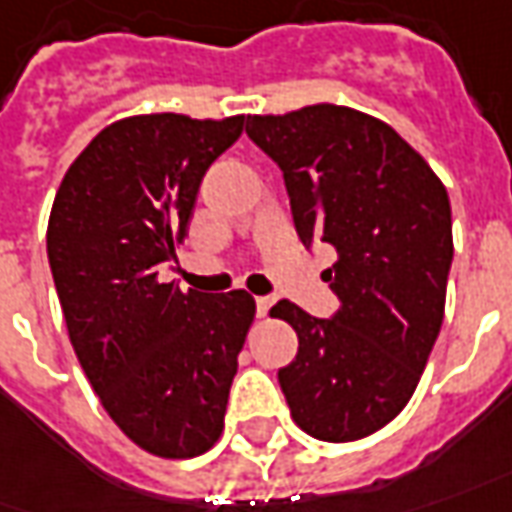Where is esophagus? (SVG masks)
<instances>
[{
  "label": "esophagus",
  "mask_w": 512,
  "mask_h": 512,
  "mask_svg": "<svg viewBox=\"0 0 512 512\" xmlns=\"http://www.w3.org/2000/svg\"><path fill=\"white\" fill-rule=\"evenodd\" d=\"M274 297H257V316H269Z\"/></svg>",
  "instance_id": "34e87169"
}]
</instances>
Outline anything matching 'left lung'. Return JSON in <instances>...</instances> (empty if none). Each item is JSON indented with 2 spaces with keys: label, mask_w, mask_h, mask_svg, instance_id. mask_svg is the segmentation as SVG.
I'll return each mask as SVG.
<instances>
[{
  "label": "left lung",
  "mask_w": 512,
  "mask_h": 512,
  "mask_svg": "<svg viewBox=\"0 0 512 512\" xmlns=\"http://www.w3.org/2000/svg\"><path fill=\"white\" fill-rule=\"evenodd\" d=\"M246 134L280 165L302 243L336 246L322 271L333 319L280 300L297 358L277 378L294 423L325 443L364 440L401 415L446 314L454 238L443 182L373 114L316 103L249 114Z\"/></svg>",
  "instance_id": "8db88e82"
}]
</instances>
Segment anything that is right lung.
I'll return each instance as SVG.
<instances>
[{"label":"right lung","mask_w":512,"mask_h":512,"mask_svg":"<svg viewBox=\"0 0 512 512\" xmlns=\"http://www.w3.org/2000/svg\"><path fill=\"white\" fill-rule=\"evenodd\" d=\"M243 120L123 117L83 148L52 201L47 255L75 356L125 437L165 460L218 443L255 322L246 291L212 297L159 280Z\"/></svg>","instance_id":"obj_1"}]
</instances>
